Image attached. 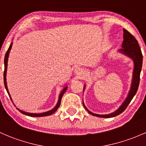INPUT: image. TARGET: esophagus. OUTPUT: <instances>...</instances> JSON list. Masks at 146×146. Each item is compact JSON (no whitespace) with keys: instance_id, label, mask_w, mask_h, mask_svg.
Returning a JSON list of instances; mask_svg holds the SVG:
<instances>
[{"instance_id":"esophagus-1","label":"esophagus","mask_w":146,"mask_h":146,"mask_svg":"<svg viewBox=\"0 0 146 146\" xmlns=\"http://www.w3.org/2000/svg\"><path fill=\"white\" fill-rule=\"evenodd\" d=\"M75 74L76 75V76L80 77L82 76H83V74H84V71H83L82 68H80V67H78V68H76V69H75Z\"/></svg>"}]
</instances>
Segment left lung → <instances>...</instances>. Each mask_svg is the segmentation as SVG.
<instances>
[{"instance_id": "left-lung-1", "label": "left lung", "mask_w": 146, "mask_h": 146, "mask_svg": "<svg viewBox=\"0 0 146 146\" xmlns=\"http://www.w3.org/2000/svg\"><path fill=\"white\" fill-rule=\"evenodd\" d=\"M121 47H122V48L118 50V52L132 59L133 62H134V70H133L132 83H131L130 89L128 93V95L127 96L125 100L123 101L121 106L119 107V108L114 112H112L109 114H97V113H93L86 108L84 105V102H82L85 110L93 116L101 118H111L118 116L123 111H124V110L128 106V105L132 100L133 97L135 96L136 93L138 90L139 81H140V73L141 71L142 63H143V55H142L141 50L140 46H139L137 40L125 29H123V41ZM84 89H85V85L84 86L83 91L84 90Z\"/></svg>"}]
</instances>
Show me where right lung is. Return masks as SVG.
Returning a JSON list of instances; mask_svg holds the SVG:
<instances>
[{"label": "right lung", "instance_id": "1", "mask_svg": "<svg viewBox=\"0 0 146 146\" xmlns=\"http://www.w3.org/2000/svg\"><path fill=\"white\" fill-rule=\"evenodd\" d=\"M12 44H13V42L11 43L10 46H9V48H8L7 52H6L5 56V59H4V65H5V70H4V84H5V87L6 90H7V92L8 95H9V98H10V99H11V100H12V98H11L10 95H9V91H8V89H7V81H6V75H7V68L8 57H9V52H10V50L12 49ZM67 88H68V86H66L65 87H64V89H62V92H61L60 94V96H59L58 101H57V105H55L54 108H52V110H49V111H46V112H43V113H29V112L24 111H23V110H19V108H17V109L19 110V111L21 112V113H23V114L27 115V116H33V117H41V116H50V115L52 114V113H53L54 112H55L56 111H57V109H58V107H60V103H61V100H62V96H63V95H64V93H65V91H66ZM12 102H13V101H12ZM13 104H14V103H13Z\"/></svg>", "mask_w": 146, "mask_h": 146}]
</instances>
